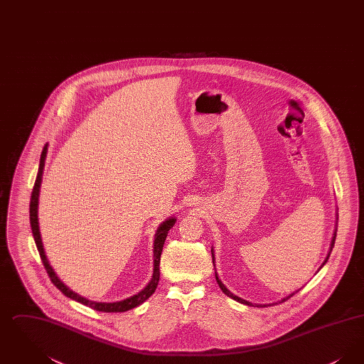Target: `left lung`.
<instances>
[{
  "instance_id": "left-lung-1",
  "label": "left lung",
  "mask_w": 364,
  "mask_h": 364,
  "mask_svg": "<svg viewBox=\"0 0 364 364\" xmlns=\"http://www.w3.org/2000/svg\"><path fill=\"white\" fill-rule=\"evenodd\" d=\"M336 217H337V220H338V213H336ZM336 236H337V225H336V229H334V233H333V237H331V242H330V248H329V252H328V255H326V258H325V260H323V263L321 264V267L318 269V272L325 266V263L328 262V259H329L330 257V252H331V250H333V247H334V242H336ZM211 257H213V264H214V269H215V259H214V251H213V248H211ZM215 279H217V284L220 285V288H221V291L224 292V294H226V296H229L230 299H233V300H236V301H239V303H242V304H245V306H250V307H267V306H274V304H277V303H282V301H285V300H288L289 297H292L297 291H300V289H297L296 292H294V294H288L287 297H282L279 301H277V303H272V304H252L251 301H248V300H244V299H242V297H239V296H236V294H232L228 288H226L225 285L223 284V281L218 278V274H217V272H215Z\"/></svg>"
}]
</instances>
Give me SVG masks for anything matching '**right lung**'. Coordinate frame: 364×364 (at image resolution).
Here are the masks:
<instances>
[{
  "label": "right lung",
  "instance_id": "1",
  "mask_svg": "<svg viewBox=\"0 0 364 364\" xmlns=\"http://www.w3.org/2000/svg\"><path fill=\"white\" fill-rule=\"evenodd\" d=\"M46 154H48V144H45L42 154H41V159H39V169H38V174H36V180H35L34 188H33V193H31V202H30V224H31V230H33V236H34L35 244L36 248L39 251L42 263L49 274V277L52 279L53 284L65 294L67 297H70L72 300H76L77 303H82L87 307L97 310V311L102 312H124L129 311L135 307L140 306L141 303H144L151 294L156 292V285L159 281V262H161V254H162V248L166 240L168 232L171 230V228L176 223V217H169L166 218L164 223H161L158 229H156V236H154V250H153V258H154V269H153V277L149 281V284L139 291L138 294L127 297L120 301H112V303H106V301H94V300H88L86 297L80 296V294L73 292L70 289L60 278L57 277L55 272L53 270L48 257L45 254V248H43V242H42V237H41V230H39V223H38V205H39V192H41V184H42V174H43V168H45V161H46Z\"/></svg>",
  "mask_w": 364,
  "mask_h": 364
}]
</instances>
